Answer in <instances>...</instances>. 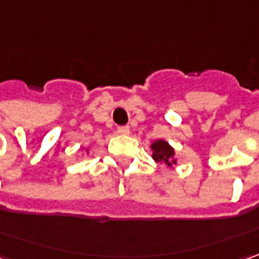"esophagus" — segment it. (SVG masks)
Instances as JSON below:
<instances>
[{"label": "esophagus", "mask_w": 259, "mask_h": 259, "mask_svg": "<svg viewBox=\"0 0 259 259\" xmlns=\"http://www.w3.org/2000/svg\"><path fill=\"white\" fill-rule=\"evenodd\" d=\"M117 132L120 133V135H129L130 127H129V126H118Z\"/></svg>", "instance_id": "esophagus-1"}]
</instances>
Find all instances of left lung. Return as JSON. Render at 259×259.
Masks as SVG:
<instances>
[{
  "label": "left lung",
  "mask_w": 259,
  "mask_h": 259,
  "mask_svg": "<svg viewBox=\"0 0 259 259\" xmlns=\"http://www.w3.org/2000/svg\"><path fill=\"white\" fill-rule=\"evenodd\" d=\"M152 158L156 162H163L166 166H172L175 163L174 149L165 141H156L152 143Z\"/></svg>",
  "instance_id": "1"
}]
</instances>
